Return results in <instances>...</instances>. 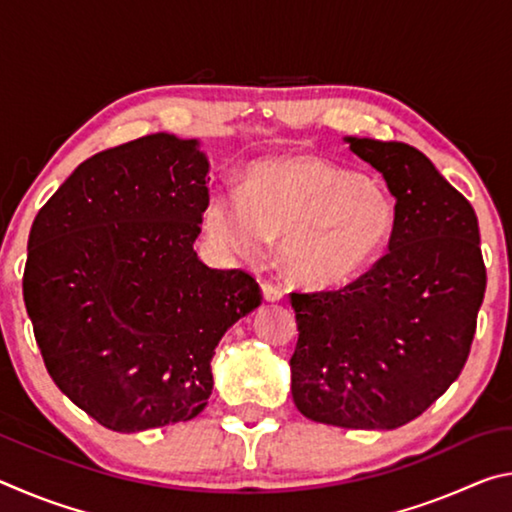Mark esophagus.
Returning a JSON list of instances; mask_svg holds the SVG:
<instances>
[{"label": "esophagus", "instance_id": "esophagus-1", "mask_svg": "<svg viewBox=\"0 0 512 512\" xmlns=\"http://www.w3.org/2000/svg\"><path fill=\"white\" fill-rule=\"evenodd\" d=\"M262 293H264V300L266 302H277V300L284 298V291L277 287V284H273V282H264L262 284Z\"/></svg>", "mask_w": 512, "mask_h": 512}]
</instances>
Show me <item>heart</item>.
<instances>
[{"instance_id": "heart-1", "label": "heart", "mask_w": 512, "mask_h": 512, "mask_svg": "<svg viewBox=\"0 0 512 512\" xmlns=\"http://www.w3.org/2000/svg\"><path fill=\"white\" fill-rule=\"evenodd\" d=\"M395 221L393 198L377 180L311 155L255 162L244 192L221 189L205 210L216 244L246 259L282 237L284 271L311 289L339 287L366 271L391 241Z\"/></svg>"}]
</instances>
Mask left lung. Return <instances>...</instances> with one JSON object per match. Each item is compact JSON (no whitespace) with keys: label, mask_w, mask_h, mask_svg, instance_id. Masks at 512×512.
Masks as SVG:
<instances>
[{"label":"left lung","mask_w":512,"mask_h":512,"mask_svg":"<svg viewBox=\"0 0 512 512\" xmlns=\"http://www.w3.org/2000/svg\"><path fill=\"white\" fill-rule=\"evenodd\" d=\"M395 196L388 253L336 291L291 293V393L309 420L397 429L443 395L470 354L485 293L479 221L427 155L345 137Z\"/></svg>","instance_id":"1"}]
</instances>
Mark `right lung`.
Segmentation results:
<instances>
[{"label": "right lung", "mask_w": 512, "mask_h": 512, "mask_svg": "<svg viewBox=\"0 0 512 512\" xmlns=\"http://www.w3.org/2000/svg\"><path fill=\"white\" fill-rule=\"evenodd\" d=\"M207 171L196 140L146 135L79 164L31 225L22 291L42 359L106 429L196 418L221 336L262 305L253 275L196 255Z\"/></svg>", "instance_id": "1"}]
</instances>
